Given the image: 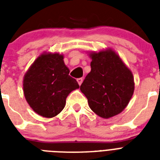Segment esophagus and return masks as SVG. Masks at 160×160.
Wrapping results in <instances>:
<instances>
[{
  "label": "esophagus",
  "instance_id": "1",
  "mask_svg": "<svg viewBox=\"0 0 160 160\" xmlns=\"http://www.w3.org/2000/svg\"><path fill=\"white\" fill-rule=\"evenodd\" d=\"M77 82L80 85H81V84H82V82H83V78H79V79H77Z\"/></svg>",
  "mask_w": 160,
  "mask_h": 160
}]
</instances>
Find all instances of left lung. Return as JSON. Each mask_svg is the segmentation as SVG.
<instances>
[{"label": "left lung", "instance_id": "left-lung-1", "mask_svg": "<svg viewBox=\"0 0 160 160\" xmlns=\"http://www.w3.org/2000/svg\"><path fill=\"white\" fill-rule=\"evenodd\" d=\"M91 70L80 85L89 106L104 119L119 114L134 94L133 74L112 49L90 54Z\"/></svg>", "mask_w": 160, "mask_h": 160}]
</instances>
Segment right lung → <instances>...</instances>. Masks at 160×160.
<instances>
[{
  "instance_id": "right-lung-1",
  "label": "right lung",
  "mask_w": 160,
  "mask_h": 160,
  "mask_svg": "<svg viewBox=\"0 0 160 160\" xmlns=\"http://www.w3.org/2000/svg\"><path fill=\"white\" fill-rule=\"evenodd\" d=\"M58 53L41 54L24 76L25 98L34 111L46 118L61 112L66 98L80 87L75 79L69 75L70 70Z\"/></svg>"
}]
</instances>
